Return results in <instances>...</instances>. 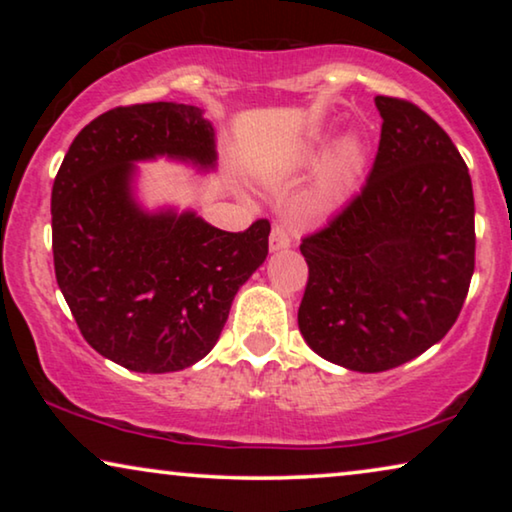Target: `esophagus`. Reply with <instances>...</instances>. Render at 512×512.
Listing matches in <instances>:
<instances>
[{
  "instance_id": "1",
  "label": "esophagus",
  "mask_w": 512,
  "mask_h": 512,
  "mask_svg": "<svg viewBox=\"0 0 512 512\" xmlns=\"http://www.w3.org/2000/svg\"><path fill=\"white\" fill-rule=\"evenodd\" d=\"M291 247V235L284 226H272L270 233V251H284Z\"/></svg>"
}]
</instances>
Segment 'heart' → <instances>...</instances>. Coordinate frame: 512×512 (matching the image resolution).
Masks as SVG:
<instances>
[{"label":"heart","instance_id":"1","mask_svg":"<svg viewBox=\"0 0 512 512\" xmlns=\"http://www.w3.org/2000/svg\"><path fill=\"white\" fill-rule=\"evenodd\" d=\"M326 139L317 137L310 146L303 151V163H314L324 151ZM363 165V144L359 137H340L338 142L331 146V151L326 153L324 163L319 167L317 184L312 191V205L317 209H331L335 202L342 198V193L347 191V186L352 184L356 172Z\"/></svg>","mask_w":512,"mask_h":512}]
</instances>
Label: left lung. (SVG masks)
<instances>
[{"label":"left lung","mask_w":512,"mask_h":512,"mask_svg":"<svg viewBox=\"0 0 512 512\" xmlns=\"http://www.w3.org/2000/svg\"><path fill=\"white\" fill-rule=\"evenodd\" d=\"M382 135L366 186L303 251L298 328L321 359L356 373L403 366L445 338L475 268L471 174L412 102L375 97Z\"/></svg>","instance_id":"1"}]
</instances>
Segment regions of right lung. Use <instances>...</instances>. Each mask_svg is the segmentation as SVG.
<instances>
[{
  "mask_svg": "<svg viewBox=\"0 0 512 512\" xmlns=\"http://www.w3.org/2000/svg\"><path fill=\"white\" fill-rule=\"evenodd\" d=\"M216 170V135L191 104L149 102L97 116L53 181L55 279L79 331L135 373H177L212 352L240 286L268 256L270 223L214 228L193 209H146L137 163Z\"/></svg>",
  "mask_w": 512,
  "mask_h": 512,
  "instance_id": "1",
  "label": "right lung"
}]
</instances>
